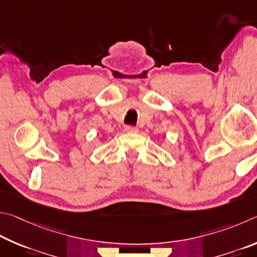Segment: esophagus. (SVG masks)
<instances>
[{
    "mask_svg": "<svg viewBox=\"0 0 257 257\" xmlns=\"http://www.w3.org/2000/svg\"><path fill=\"white\" fill-rule=\"evenodd\" d=\"M125 131L127 133H137L139 130H138V127H134V126H126Z\"/></svg>",
    "mask_w": 257,
    "mask_h": 257,
    "instance_id": "esophagus-1",
    "label": "esophagus"
}]
</instances>
